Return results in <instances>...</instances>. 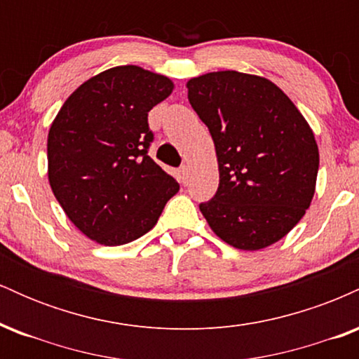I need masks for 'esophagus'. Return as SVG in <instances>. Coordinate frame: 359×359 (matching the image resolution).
<instances>
[{
    "label": "esophagus",
    "instance_id": "1",
    "mask_svg": "<svg viewBox=\"0 0 359 359\" xmlns=\"http://www.w3.org/2000/svg\"><path fill=\"white\" fill-rule=\"evenodd\" d=\"M189 175H191V170H189L187 167H182L179 170V179H180V182H182L184 185L189 182Z\"/></svg>",
    "mask_w": 359,
    "mask_h": 359
}]
</instances>
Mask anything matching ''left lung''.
<instances>
[{"instance_id":"left-lung-1","label":"left lung","mask_w":359,"mask_h":359,"mask_svg":"<svg viewBox=\"0 0 359 359\" xmlns=\"http://www.w3.org/2000/svg\"><path fill=\"white\" fill-rule=\"evenodd\" d=\"M189 102L216 147L219 187L199 205L211 229L238 250L282 240L316 192L314 131L285 93L265 77L217 71L187 82Z\"/></svg>"}]
</instances>
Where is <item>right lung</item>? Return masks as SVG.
Masks as SVG:
<instances>
[{"instance_id": "right-lung-1", "label": "right lung", "mask_w": 359, "mask_h": 359, "mask_svg": "<svg viewBox=\"0 0 359 359\" xmlns=\"http://www.w3.org/2000/svg\"><path fill=\"white\" fill-rule=\"evenodd\" d=\"M174 82L138 65H118L81 84L48 130V182L76 228L119 246L138 240L179 192L174 177L148 156V111Z\"/></svg>"}]
</instances>
